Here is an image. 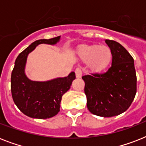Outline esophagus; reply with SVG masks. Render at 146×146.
<instances>
[{
    "label": "esophagus",
    "instance_id": "esophagus-1",
    "mask_svg": "<svg viewBox=\"0 0 146 146\" xmlns=\"http://www.w3.org/2000/svg\"><path fill=\"white\" fill-rule=\"evenodd\" d=\"M75 73H76V78H81L82 77V70H81V68H76V69L75 70Z\"/></svg>",
    "mask_w": 146,
    "mask_h": 146
}]
</instances>
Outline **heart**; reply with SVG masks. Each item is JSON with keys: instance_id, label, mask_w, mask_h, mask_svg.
I'll use <instances>...</instances> for the list:
<instances>
[{"instance_id": "obj_1", "label": "heart", "mask_w": 146, "mask_h": 146, "mask_svg": "<svg viewBox=\"0 0 146 146\" xmlns=\"http://www.w3.org/2000/svg\"><path fill=\"white\" fill-rule=\"evenodd\" d=\"M79 57L85 62H89V65L92 70H104L111 64L113 59V54L108 46H100L93 44L82 47L77 52Z\"/></svg>"}]
</instances>
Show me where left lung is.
<instances>
[{
	"label": "left lung",
	"mask_w": 146,
	"mask_h": 146,
	"mask_svg": "<svg viewBox=\"0 0 146 146\" xmlns=\"http://www.w3.org/2000/svg\"><path fill=\"white\" fill-rule=\"evenodd\" d=\"M113 54L111 66L104 73L82 76L87 108L95 115L111 117L129 108L136 93L134 60L118 42L105 40Z\"/></svg>",
	"instance_id": "left-lung-1"
}]
</instances>
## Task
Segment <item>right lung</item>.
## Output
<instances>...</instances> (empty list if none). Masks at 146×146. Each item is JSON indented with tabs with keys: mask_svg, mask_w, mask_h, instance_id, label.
I'll list each match as a JSON object with an SVG mask.
<instances>
[{
	"mask_svg": "<svg viewBox=\"0 0 146 146\" xmlns=\"http://www.w3.org/2000/svg\"><path fill=\"white\" fill-rule=\"evenodd\" d=\"M60 36L50 39L35 41L22 51L16 59L11 74V92L15 104L25 114L32 118L47 119L58 113L62 96L70 89L76 79L74 72L67 76L47 81H33L26 76L27 57L29 53L41 44L54 45Z\"/></svg>",
	"mask_w": 146,
	"mask_h": 146,
	"instance_id": "1",
	"label": "right lung"
}]
</instances>
